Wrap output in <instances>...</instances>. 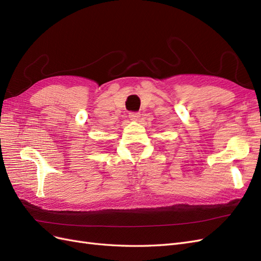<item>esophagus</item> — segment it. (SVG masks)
<instances>
[{
	"mask_svg": "<svg viewBox=\"0 0 261 261\" xmlns=\"http://www.w3.org/2000/svg\"><path fill=\"white\" fill-rule=\"evenodd\" d=\"M139 117H140V114L138 112H130L129 113V118L132 121H137Z\"/></svg>",
	"mask_w": 261,
	"mask_h": 261,
	"instance_id": "1",
	"label": "esophagus"
}]
</instances>
